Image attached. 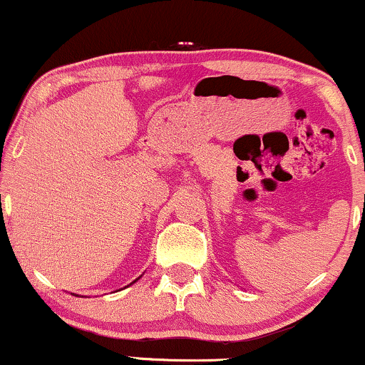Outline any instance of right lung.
I'll list each match as a JSON object with an SVG mask.
<instances>
[{"instance_id": "add662e5", "label": "right lung", "mask_w": 365, "mask_h": 365, "mask_svg": "<svg viewBox=\"0 0 365 365\" xmlns=\"http://www.w3.org/2000/svg\"><path fill=\"white\" fill-rule=\"evenodd\" d=\"M137 279H138V278H137ZM137 279H135V281H137ZM135 281H133V283H135Z\"/></svg>"}]
</instances>
